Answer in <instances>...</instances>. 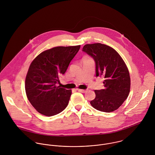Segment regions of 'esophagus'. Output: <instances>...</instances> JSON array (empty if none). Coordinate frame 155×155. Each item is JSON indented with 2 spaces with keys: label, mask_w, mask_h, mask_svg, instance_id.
Returning a JSON list of instances; mask_svg holds the SVG:
<instances>
[{
  "label": "esophagus",
  "mask_w": 155,
  "mask_h": 155,
  "mask_svg": "<svg viewBox=\"0 0 155 155\" xmlns=\"http://www.w3.org/2000/svg\"><path fill=\"white\" fill-rule=\"evenodd\" d=\"M77 91H79V92H82V93H84L86 92L87 90L85 89H77Z\"/></svg>",
  "instance_id": "esophagus-1"
}]
</instances>
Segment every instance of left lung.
Wrapping results in <instances>:
<instances>
[{
    "mask_svg": "<svg viewBox=\"0 0 155 155\" xmlns=\"http://www.w3.org/2000/svg\"><path fill=\"white\" fill-rule=\"evenodd\" d=\"M82 51L90 55L95 64L96 76H103L104 88L95 90L91 106L97 110H117L127 98L131 80L128 69L120 55L112 48L100 43L85 45Z\"/></svg>",
    "mask_w": 155,
    "mask_h": 155,
    "instance_id": "1",
    "label": "left lung"
}]
</instances>
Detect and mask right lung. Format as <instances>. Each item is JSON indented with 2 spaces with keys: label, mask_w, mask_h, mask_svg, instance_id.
<instances>
[{
  "label": "right lung",
  "mask_w": 155,
  "mask_h": 155,
  "mask_svg": "<svg viewBox=\"0 0 155 155\" xmlns=\"http://www.w3.org/2000/svg\"><path fill=\"white\" fill-rule=\"evenodd\" d=\"M80 47H55L41 53L31 63L25 78V92L30 103L42 114L52 116L66 108L71 91L57 84Z\"/></svg>",
  "instance_id": "obj_1"
}]
</instances>
